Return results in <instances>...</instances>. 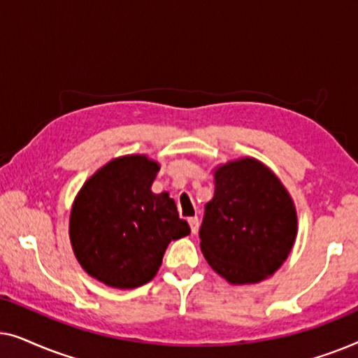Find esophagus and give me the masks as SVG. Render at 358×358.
Listing matches in <instances>:
<instances>
[{
    "label": "esophagus",
    "instance_id": "1",
    "mask_svg": "<svg viewBox=\"0 0 358 358\" xmlns=\"http://www.w3.org/2000/svg\"><path fill=\"white\" fill-rule=\"evenodd\" d=\"M189 224H190V229H192V233L199 231V218L197 217H190Z\"/></svg>",
    "mask_w": 358,
    "mask_h": 358
}]
</instances>
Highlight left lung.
Wrapping results in <instances>:
<instances>
[{
	"label": "left lung",
	"mask_w": 358,
	"mask_h": 358,
	"mask_svg": "<svg viewBox=\"0 0 358 358\" xmlns=\"http://www.w3.org/2000/svg\"><path fill=\"white\" fill-rule=\"evenodd\" d=\"M199 236L215 272L231 283H256L290 254L296 212L271 169L252 158L231 161L215 171V195Z\"/></svg>",
	"instance_id": "8db88e82"
}]
</instances>
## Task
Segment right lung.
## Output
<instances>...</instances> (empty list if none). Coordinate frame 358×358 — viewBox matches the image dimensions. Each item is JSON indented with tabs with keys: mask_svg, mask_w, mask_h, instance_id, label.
<instances>
[{
	"mask_svg": "<svg viewBox=\"0 0 358 358\" xmlns=\"http://www.w3.org/2000/svg\"><path fill=\"white\" fill-rule=\"evenodd\" d=\"M158 171L146 156L114 159L86 180L73 203V251L81 267L106 285H145L158 272L168 244L190 233L168 192H151Z\"/></svg>",
	"mask_w": 358,
	"mask_h": 358,
	"instance_id": "right-lung-1",
	"label": "right lung"
}]
</instances>
